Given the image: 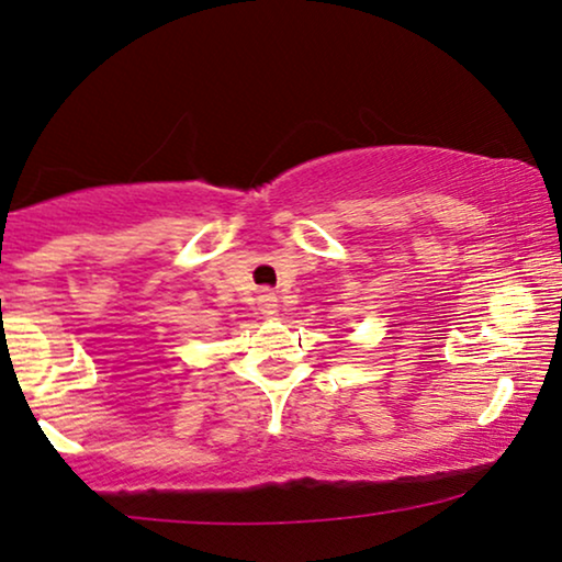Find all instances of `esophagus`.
<instances>
[{"label":"esophagus","mask_w":562,"mask_h":562,"mask_svg":"<svg viewBox=\"0 0 562 562\" xmlns=\"http://www.w3.org/2000/svg\"><path fill=\"white\" fill-rule=\"evenodd\" d=\"M261 314H265V316H274L277 314V297L272 293L261 295Z\"/></svg>","instance_id":"34e87169"}]
</instances>
